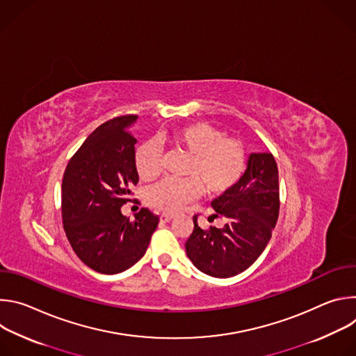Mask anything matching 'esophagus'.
Listing matches in <instances>:
<instances>
[{
	"mask_svg": "<svg viewBox=\"0 0 356 356\" xmlns=\"http://www.w3.org/2000/svg\"><path fill=\"white\" fill-rule=\"evenodd\" d=\"M172 220H173V216H170V214H162L161 216V222L162 224H166V222H169Z\"/></svg>",
	"mask_w": 356,
	"mask_h": 356,
	"instance_id": "1",
	"label": "esophagus"
}]
</instances>
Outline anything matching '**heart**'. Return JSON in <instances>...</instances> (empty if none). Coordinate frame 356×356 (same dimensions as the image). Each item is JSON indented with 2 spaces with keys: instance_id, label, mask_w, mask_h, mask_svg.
<instances>
[{
  "instance_id": "1",
  "label": "heart",
  "mask_w": 356,
  "mask_h": 356,
  "mask_svg": "<svg viewBox=\"0 0 356 356\" xmlns=\"http://www.w3.org/2000/svg\"><path fill=\"white\" fill-rule=\"evenodd\" d=\"M165 139L190 155L183 169L186 179H163L149 187L145 198L152 209L176 214L191 204L202 190L210 195L231 190L245 172L243 143L224 136V132L211 124L190 122L175 129ZM135 168L142 180L158 177L162 170L159 149L150 142L139 145L135 152Z\"/></svg>"
}]
</instances>
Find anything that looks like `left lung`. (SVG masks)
I'll return each instance as SVG.
<instances>
[{
  "label": "left lung",
  "instance_id": "left-lung-1",
  "mask_svg": "<svg viewBox=\"0 0 356 356\" xmlns=\"http://www.w3.org/2000/svg\"><path fill=\"white\" fill-rule=\"evenodd\" d=\"M222 228L202 229L193 217L194 229L186 242L193 265L213 277H231L246 270L265 250L279 217V172L272 154H250L239 181L213 200Z\"/></svg>",
  "mask_w": 356,
  "mask_h": 356
}]
</instances>
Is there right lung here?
<instances>
[{
	"label": "right lung",
	"instance_id": "1",
	"mask_svg": "<svg viewBox=\"0 0 356 356\" xmlns=\"http://www.w3.org/2000/svg\"><path fill=\"white\" fill-rule=\"evenodd\" d=\"M136 115L99 125L66 166L62 181V217L66 236L83 264L98 273L115 275L143 255L159 217L140 209L129 221L121 207L131 201L139 176L135 168Z\"/></svg>",
	"mask_w": 356,
	"mask_h": 356
}]
</instances>
